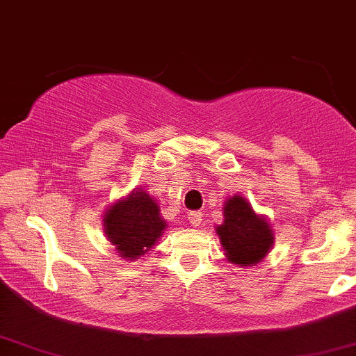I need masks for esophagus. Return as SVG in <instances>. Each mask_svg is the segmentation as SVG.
Returning a JSON list of instances; mask_svg holds the SVG:
<instances>
[{"mask_svg": "<svg viewBox=\"0 0 356 356\" xmlns=\"http://www.w3.org/2000/svg\"><path fill=\"white\" fill-rule=\"evenodd\" d=\"M202 211H188V215H187V218H188V222H191V225L193 226V227H197L198 225H200L202 222Z\"/></svg>", "mask_w": 356, "mask_h": 356, "instance_id": "1", "label": "esophagus"}]
</instances>
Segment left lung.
<instances>
[{
	"label": "left lung",
	"instance_id": "8db88e82",
	"mask_svg": "<svg viewBox=\"0 0 356 356\" xmlns=\"http://www.w3.org/2000/svg\"><path fill=\"white\" fill-rule=\"evenodd\" d=\"M227 260L241 267L257 264L273 244V233L267 220L255 215L244 197L226 202L225 222L216 227Z\"/></svg>",
	"mask_w": 356,
	"mask_h": 356
}]
</instances>
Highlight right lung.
Wrapping results in <instances>:
<instances>
[{"mask_svg": "<svg viewBox=\"0 0 356 356\" xmlns=\"http://www.w3.org/2000/svg\"><path fill=\"white\" fill-rule=\"evenodd\" d=\"M104 229L122 257L131 260L153 248L165 229V221L148 193L134 192L127 200L108 208Z\"/></svg>", "mask_w": 356, "mask_h": 356, "instance_id": "1", "label": "right lung"}]
</instances>
